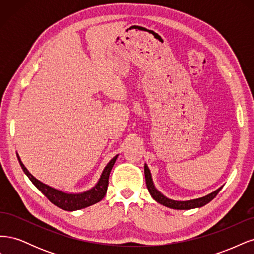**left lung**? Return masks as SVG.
I'll return each instance as SVG.
<instances>
[{
	"label": "left lung",
	"instance_id": "left-lung-1",
	"mask_svg": "<svg viewBox=\"0 0 254 254\" xmlns=\"http://www.w3.org/2000/svg\"><path fill=\"white\" fill-rule=\"evenodd\" d=\"M144 174H145L146 186H147L148 191L150 193L151 197L160 204H163L167 207H171V209H175V210H190V209H195V207H201V206L205 205L206 203H209L212 199L216 197V195L219 193V190L222 188V187H220L216 190H214L213 193L206 195L204 197H201V198H197V199H193V200H187V201H177V200H172V199L165 197L163 194H161L160 191L156 189L155 184H153V182H152L149 168L146 164L144 165Z\"/></svg>",
	"mask_w": 254,
	"mask_h": 254
}]
</instances>
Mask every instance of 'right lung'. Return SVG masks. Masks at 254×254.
I'll use <instances>...</instances> for the list:
<instances>
[{
    "label": "right lung",
    "instance_id": "1",
    "mask_svg": "<svg viewBox=\"0 0 254 254\" xmlns=\"http://www.w3.org/2000/svg\"><path fill=\"white\" fill-rule=\"evenodd\" d=\"M17 156L23 172L25 173V175L28 177L29 180L33 182L34 186L39 190L53 204H55L56 206L60 207V209H63L64 211H76V210L84 209V207L90 206L92 204L97 203L98 201H101L107 193V189H108V183H109V175L118 158V155L113 157L110 160V162L106 165L101 178H99L95 187H93L87 191H83V193L68 194V193H64V191L54 189L48 186V184L41 182L40 180L36 179L35 177L27 171V168L24 166V164L22 163L18 153Z\"/></svg>",
    "mask_w": 254,
    "mask_h": 254
}]
</instances>
